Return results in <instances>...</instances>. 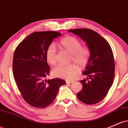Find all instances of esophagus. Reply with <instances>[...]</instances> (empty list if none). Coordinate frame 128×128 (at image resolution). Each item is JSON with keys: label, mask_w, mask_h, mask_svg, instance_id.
Here are the masks:
<instances>
[{"label": "esophagus", "mask_w": 128, "mask_h": 128, "mask_svg": "<svg viewBox=\"0 0 128 128\" xmlns=\"http://www.w3.org/2000/svg\"><path fill=\"white\" fill-rule=\"evenodd\" d=\"M74 82V81H68V80H67L66 83L67 84H72Z\"/></svg>", "instance_id": "1"}]
</instances>
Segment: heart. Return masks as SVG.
<instances>
[{"label":"heart","instance_id":"b5f03b06","mask_svg":"<svg viewBox=\"0 0 128 128\" xmlns=\"http://www.w3.org/2000/svg\"><path fill=\"white\" fill-rule=\"evenodd\" d=\"M81 45L79 39L72 36H65L58 44L59 47L61 50L70 54V61H73L81 67H85L90 61L91 53L88 46ZM46 55L47 61L50 65H54L56 63V50L54 45L48 46ZM79 71V68L75 64L59 65L54 68L53 74L58 78L72 80L75 78Z\"/></svg>","mask_w":128,"mask_h":128}]
</instances>
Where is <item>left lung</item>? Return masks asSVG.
Here are the masks:
<instances>
[{
    "mask_svg": "<svg viewBox=\"0 0 128 128\" xmlns=\"http://www.w3.org/2000/svg\"><path fill=\"white\" fill-rule=\"evenodd\" d=\"M80 36L90 50V58L83 75L87 78L81 80L82 89L76 94L80 101L86 104H94L103 100L113 84L115 63L110 45L95 31L88 28L69 30Z\"/></svg>",
    "mask_w": 128,
    "mask_h": 128,
    "instance_id": "8db88e82",
    "label": "left lung"
}]
</instances>
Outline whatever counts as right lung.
<instances>
[{"label":"right lung","instance_id":"1","mask_svg":"<svg viewBox=\"0 0 128 128\" xmlns=\"http://www.w3.org/2000/svg\"><path fill=\"white\" fill-rule=\"evenodd\" d=\"M61 34L53 31L34 32L19 43L14 53V78L22 98L32 107L49 106L60 86L66 83L60 78L46 80L50 70L46 51L53 39Z\"/></svg>","mask_w":128,"mask_h":128}]
</instances>
